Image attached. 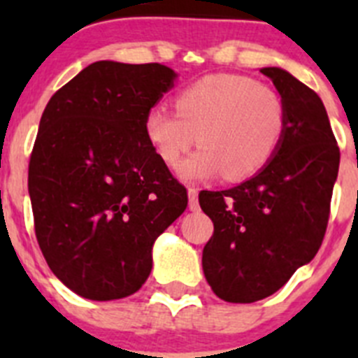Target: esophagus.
<instances>
[{"label": "esophagus", "instance_id": "1", "mask_svg": "<svg viewBox=\"0 0 358 358\" xmlns=\"http://www.w3.org/2000/svg\"><path fill=\"white\" fill-rule=\"evenodd\" d=\"M188 199H189V210L197 211L199 210V189L194 188V186H189Z\"/></svg>", "mask_w": 358, "mask_h": 358}]
</instances>
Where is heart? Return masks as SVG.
Here are the masks:
<instances>
[{
  "instance_id": "obj_1",
  "label": "heart",
  "mask_w": 358,
  "mask_h": 358,
  "mask_svg": "<svg viewBox=\"0 0 358 358\" xmlns=\"http://www.w3.org/2000/svg\"><path fill=\"white\" fill-rule=\"evenodd\" d=\"M287 122V103L276 87L218 73L179 91L176 110L152 109L145 132L169 166H176L195 141L201 145L179 166L182 179L201 181L224 172L229 181H242L273 161Z\"/></svg>"
}]
</instances>
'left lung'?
<instances>
[{
    "label": "left lung",
    "instance_id": "1",
    "mask_svg": "<svg viewBox=\"0 0 358 358\" xmlns=\"http://www.w3.org/2000/svg\"><path fill=\"white\" fill-rule=\"evenodd\" d=\"M287 103L276 156L249 181L199 194L213 220L202 251L208 283L227 303L271 296L308 264L327 233L341 152L321 98L280 68H262Z\"/></svg>",
    "mask_w": 358,
    "mask_h": 358
}]
</instances>
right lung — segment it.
Returning <instances> with one entry per match:
<instances>
[{
    "label": "right lung",
    "instance_id": "obj_1",
    "mask_svg": "<svg viewBox=\"0 0 358 358\" xmlns=\"http://www.w3.org/2000/svg\"><path fill=\"white\" fill-rule=\"evenodd\" d=\"M176 73L100 61L50 98L28 164L44 260L85 299H122L147 281L152 243L188 206L145 118Z\"/></svg>",
    "mask_w": 358,
    "mask_h": 358
}]
</instances>
